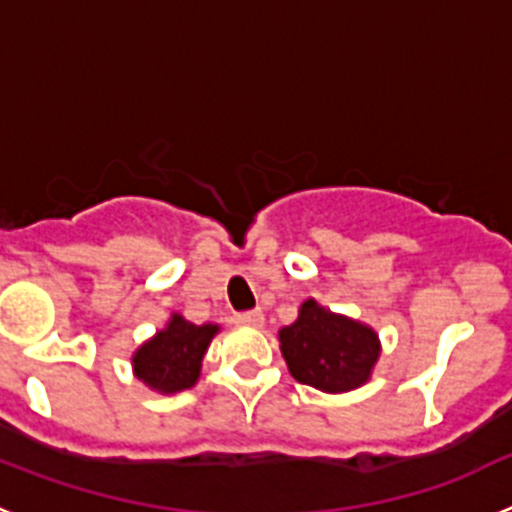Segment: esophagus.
Segmentation results:
<instances>
[{
    "instance_id": "1",
    "label": "esophagus",
    "mask_w": 512,
    "mask_h": 512,
    "mask_svg": "<svg viewBox=\"0 0 512 512\" xmlns=\"http://www.w3.org/2000/svg\"><path fill=\"white\" fill-rule=\"evenodd\" d=\"M235 323H241V325H264V312L261 310H246V312H238L235 315Z\"/></svg>"
}]
</instances>
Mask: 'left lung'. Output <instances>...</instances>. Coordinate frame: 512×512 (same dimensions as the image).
<instances>
[{
  "mask_svg": "<svg viewBox=\"0 0 512 512\" xmlns=\"http://www.w3.org/2000/svg\"><path fill=\"white\" fill-rule=\"evenodd\" d=\"M289 374L320 392H348L369 382L379 359V338L369 325L302 302L292 325L279 330Z\"/></svg>",
  "mask_w": 512,
  "mask_h": 512,
  "instance_id": "left-lung-1",
  "label": "left lung"
}]
</instances>
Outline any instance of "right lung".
<instances>
[{
	"label": "right lung",
	"instance_id": "right-lung-1",
	"mask_svg": "<svg viewBox=\"0 0 512 512\" xmlns=\"http://www.w3.org/2000/svg\"><path fill=\"white\" fill-rule=\"evenodd\" d=\"M217 330L220 325H194L174 312L166 328L133 354L135 377L161 395L189 390L200 379L202 359Z\"/></svg>",
	"mask_w": 512,
	"mask_h": 512
}]
</instances>
